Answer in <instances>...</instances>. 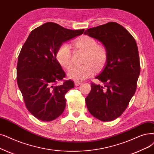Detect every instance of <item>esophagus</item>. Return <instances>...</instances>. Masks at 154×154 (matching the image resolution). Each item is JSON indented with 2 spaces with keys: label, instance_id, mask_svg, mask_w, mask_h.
Returning <instances> with one entry per match:
<instances>
[{
  "label": "esophagus",
  "instance_id": "obj_1",
  "mask_svg": "<svg viewBox=\"0 0 154 154\" xmlns=\"http://www.w3.org/2000/svg\"><path fill=\"white\" fill-rule=\"evenodd\" d=\"M74 84H75V85H79L82 84V82H78V81H75V82H74Z\"/></svg>",
  "mask_w": 154,
  "mask_h": 154
}]
</instances>
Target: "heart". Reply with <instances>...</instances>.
<instances>
[{
    "label": "heart",
    "mask_w": 154,
    "mask_h": 154,
    "mask_svg": "<svg viewBox=\"0 0 154 154\" xmlns=\"http://www.w3.org/2000/svg\"><path fill=\"white\" fill-rule=\"evenodd\" d=\"M76 46L86 51L82 65H76L69 72V77L75 81H82L94 74L96 67L100 68L108 58V51L104 46L97 45L96 39L83 35L73 42ZM56 58L58 63L65 69H69L72 65V53L69 44L63 43L58 48Z\"/></svg>",
    "instance_id": "1"
}]
</instances>
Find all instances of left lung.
<instances>
[{
  "label": "left lung",
  "instance_id": "left-lung-1",
  "mask_svg": "<svg viewBox=\"0 0 154 154\" xmlns=\"http://www.w3.org/2000/svg\"><path fill=\"white\" fill-rule=\"evenodd\" d=\"M84 34L99 40L108 51L104 68L96 77L104 85L91 84L86 105L94 117L112 121L122 115L136 91L140 72L137 45L130 33L115 22L89 28Z\"/></svg>",
  "mask_w": 154,
  "mask_h": 154
}]
</instances>
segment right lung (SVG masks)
<instances>
[{"label":"right lung","instance_id":"1","mask_svg":"<svg viewBox=\"0 0 154 154\" xmlns=\"http://www.w3.org/2000/svg\"><path fill=\"white\" fill-rule=\"evenodd\" d=\"M84 31L46 23L33 29L23 46L17 65V85L28 110L41 121L54 120L65 110V95L74 84L71 80L57 84L66 75L56 58L57 51L63 42Z\"/></svg>","mask_w":154,"mask_h":154}]
</instances>
